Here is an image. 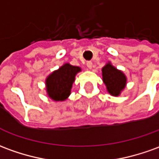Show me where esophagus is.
<instances>
[{"mask_svg": "<svg viewBox=\"0 0 159 159\" xmlns=\"http://www.w3.org/2000/svg\"><path fill=\"white\" fill-rule=\"evenodd\" d=\"M87 67L89 69H92V67H93V63L91 61H88L87 62Z\"/></svg>", "mask_w": 159, "mask_h": 159, "instance_id": "obj_1", "label": "esophagus"}]
</instances>
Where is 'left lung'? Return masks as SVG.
Returning a JSON list of instances; mask_svg holds the SVG:
<instances>
[{
  "mask_svg": "<svg viewBox=\"0 0 159 159\" xmlns=\"http://www.w3.org/2000/svg\"><path fill=\"white\" fill-rule=\"evenodd\" d=\"M102 81L106 85L107 91L113 96H119L126 86V75L115 68L111 62H107L102 69Z\"/></svg>",
  "mask_w": 159,
  "mask_h": 159,
  "instance_id": "left-lung-1",
  "label": "left lung"
}]
</instances>
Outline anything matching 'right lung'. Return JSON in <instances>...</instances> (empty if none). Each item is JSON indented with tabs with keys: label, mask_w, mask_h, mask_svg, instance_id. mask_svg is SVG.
<instances>
[{
	"label": "right lung",
	"mask_w": 159,
	"mask_h": 159,
	"mask_svg": "<svg viewBox=\"0 0 159 159\" xmlns=\"http://www.w3.org/2000/svg\"><path fill=\"white\" fill-rule=\"evenodd\" d=\"M81 71L82 69L78 66L66 63L52 72L45 79V90L49 98L54 102L65 101L70 95L76 74Z\"/></svg>",
	"instance_id": "obj_1"
}]
</instances>
